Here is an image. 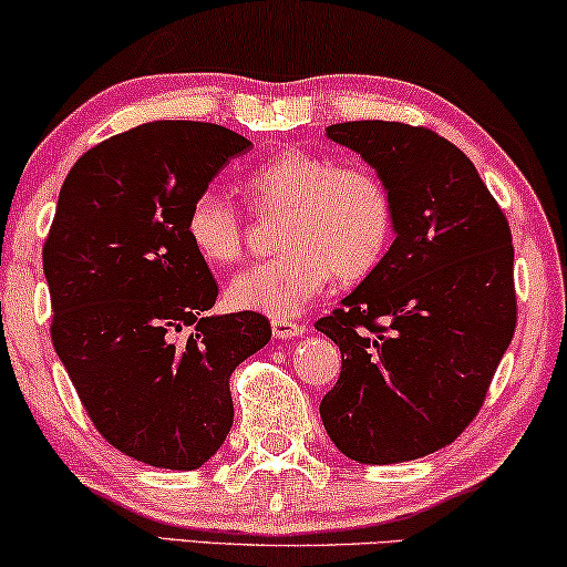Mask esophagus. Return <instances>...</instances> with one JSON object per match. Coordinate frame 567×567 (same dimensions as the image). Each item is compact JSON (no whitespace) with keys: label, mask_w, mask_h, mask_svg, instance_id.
I'll return each instance as SVG.
<instances>
[{"label":"esophagus","mask_w":567,"mask_h":567,"mask_svg":"<svg viewBox=\"0 0 567 567\" xmlns=\"http://www.w3.org/2000/svg\"><path fill=\"white\" fill-rule=\"evenodd\" d=\"M272 333L277 339H298L306 333V326L292 321V318H272Z\"/></svg>","instance_id":"1"}]
</instances>
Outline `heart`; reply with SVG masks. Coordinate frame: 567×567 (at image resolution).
<instances>
[{
	"mask_svg": "<svg viewBox=\"0 0 567 567\" xmlns=\"http://www.w3.org/2000/svg\"><path fill=\"white\" fill-rule=\"evenodd\" d=\"M251 213L280 210L275 257L246 267L228 282L230 306L272 318L298 316L333 275L347 282L382 265L395 234L393 195L364 164H337L306 148H285L241 179ZM189 244L210 265H230L246 244V213L226 193L205 187L185 215Z\"/></svg>",
	"mask_w": 567,
	"mask_h": 567,
	"instance_id": "heart-1",
	"label": "heart"
}]
</instances>
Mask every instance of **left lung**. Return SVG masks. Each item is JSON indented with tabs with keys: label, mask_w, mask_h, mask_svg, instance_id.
Here are the masks:
<instances>
[{
	"label": "left lung",
	"mask_w": 567,
	"mask_h": 567,
	"mask_svg": "<svg viewBox=\"0 0 567 567\" xmlns=\"http://www.w3.org/2000/svg\"><path fill=\"white\" fill-rule=\"evenodd\" d=\"M393 195L382 265L316 329L341 349L321 401L349 460L390 465L452 444L477 416L516 329L512 228L462 151L424 125L326 127Z\"/></svg>",
	"instance_id": "8db88e82"
}]
</instances>
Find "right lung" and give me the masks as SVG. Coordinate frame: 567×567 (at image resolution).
I'll return each instance as SVG.
<instances>
[{"instance_id": "add662e5", "label": "right lung", "mask_w": 567, "mask_h": 567, "mask_svg": "<svg viewBox=\"0 0 567 567\" xmlns=\"http://www.w3.org/2000/svg\"><path fill=\"white\" fill-rule=\"evenodd\" d=\"M249 146L156 121L97 143L61 187L43 244L53 349L97 432L146 465L210 460L234 424L230 372L272 339L254 310L200 318L218 282L185 230L193 197Z\"/></svg>"}]
</instances>
